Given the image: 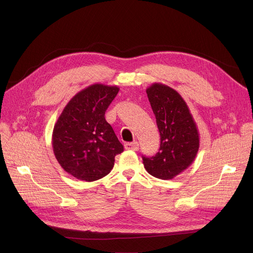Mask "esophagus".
I'll return each mask as SVG.
<instances>
[{
	"instance_id": "34e87169",
	"label": "esophagus",
	"mask_w": 253,
	"mask_h": 253,
	"mask_svg": "<svg viewBox=\"0 0 253 253\" xmlns=\"http://www.w3.org/2000/svg\"><path fill=\"white\" fill-rule=\"evenodd\" d=\"M139 148V144L137 141L133 142H127L125 143V149L126 150H131V151H137Z\"/></svg>"
}]
</instances>
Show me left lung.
<instances>
[{"label":"left lung","mask_w":253,"mask_h":253,"mask_svg":"<svg viewBox=\"0 0 253 253\" xmlns=\"http://www.w3.org/2000/svg\"><path fill=\"white\" fill-rule=\"evenodd\" d=\"M147 94L160 131L159 152L142 157L143 165L154 177L168 180L188 169L200 147V135L187 102L179 93L165 84L154 83Z\"/></svg>","instance_id":"1"}]
</instances>
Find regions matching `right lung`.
<instances>
[{
  "label": "right lung",
  "mask_w": 253,
  "mask_h": 253,
  "mask_svg": "<svg viewBox=\"0 0 253 253\" xmlns=\"http://www.w3.org/2000/svg\"><path fill=\"white\" fill-rule=\"evenodd\" d=\"M120 88L92 84L66 103L52 132L57 162L80 180L94 181L108 175L115 157L124 150L104 114Z\"/></svg>",
  "instance_id": "1"
}]
</instances>
